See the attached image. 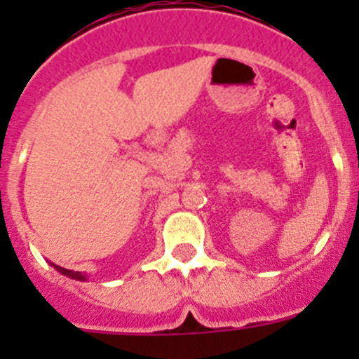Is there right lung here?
Masks as SVG:
<instances>
[{"mask_svg":"<svg viewBox=\"0 0 359 359\" xmlns=\"http://www.w3.org/2000/svg\"><path fill=\"white\" fill-rule=\"evenodd\" d=\"M52 266L57 269V271H59V273L66 275V277L75 278V280H86V275H82L81 271H73V269H66V268H61V266H55V264H52Z\"/></svg>","mask_w":359,"mask_h":359,"instance_id":"add662e5","label":"right lung"}]
</instances>
